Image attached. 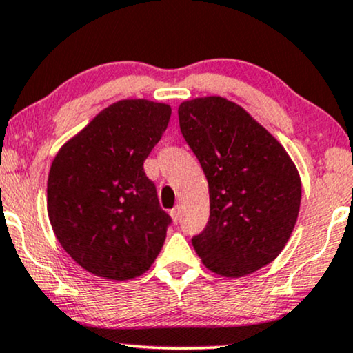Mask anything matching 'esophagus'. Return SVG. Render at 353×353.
I'll list each match as a JSON object with an SVG mask.
<instances>
[{
	"label": "esophagus",
	"mask_w": 353,
	"mask_h": 353,
	"mask_svg": "<svg viewBox=\"0 0 353 353\" xmlns=\"http://www.w3.org/2000/svg\"><path fill=\"white\" fill-rule=\"evenodd\" d=\"M170 216H172V219H173V222H178L180 221V208H173L172 210H170Z\"/></svg>",
	"instance_id": "1"
}]
</instances>
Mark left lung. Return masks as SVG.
Instances as JSON below:
<instances>
[{
	"mask_svg": "<svg viewBox=\"0 0 353 353\" xmlns=\"http://www.w3.org/2000/svg\"><path fill=\"white\" fill-rule=\"evenodd\" d=\"M178 118L209 185L210 216L193 238L196 253L222 277L268 266L299 217L301 180L294 160L243 107L221 95L185 100Z\"/></svg>",
	"mask_w": 353,
	"mask_h": 353,
	"instance_id": "8db88e82",
	"label": "left lung"
}]
</instances>
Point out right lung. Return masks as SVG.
Here are the masks:
<instances>
[{"mask_svg":"<svg viewBox=\"0 0 353 353\" xmlns=\"http://www.w3.org/2000/svg\"><path fill=\"white\" fill-rule=\"evenodd\" d=\"M170 115L168 103L118 100L54 155L48 219L63 250L87 272L130 281L148 271L162 250L170 217L143 165Z\"/></svg>","mask_w":353,"mask_h":353,"instance_id":"add662e5","label":"right lung"}]
</instances>
